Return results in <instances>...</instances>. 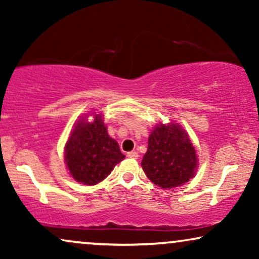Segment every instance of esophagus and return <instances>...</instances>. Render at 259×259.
I'll return each instance as SVG.
<instances>
[{"label": "esophagus", "instance_id": "1", "mask_svg": "<svg viewBox=\"0 0 259 259\" xmlns=\"http://www.w3.org/2000/svg\"><path fill=\"white\" fill-rule=\"evenodd\" d=\"M127 157L128 158H132V159H137L138 157H139V155H138V153L137 152H128V153H127Z\"/></svg>", "mask_w": 259, "mask_h": 259}]
</instances>
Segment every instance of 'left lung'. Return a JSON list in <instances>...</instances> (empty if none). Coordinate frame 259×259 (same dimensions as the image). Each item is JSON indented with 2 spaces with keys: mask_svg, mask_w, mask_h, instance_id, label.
<instances>
[{
  "mask_svg": "<svg viewBox=\"0 0 259 259\" xmlns=\"http://www.w3.org/2000/svg\"><path fill=\"white\" fill-rule=\"evenodd\" d=\"M141 166L147 178L159 187L182 186L196 172V150L179 125L160 123L150 134Z\"/></svg>",
  "mask_w": 259,
  "mask_h": 259,
  "instance_id": "left-lung-1",
  "label": "left lung"
}]
</instances>
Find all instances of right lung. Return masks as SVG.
<instances>
[{
  "label": "right lung",
  "mask_w": 259,
  "mask_h": 259,
  "mask_svg": "<svg viewBox=\"0 0 259 259\" xmlns=\"http://www.w3.org/2000/svg\"><path fill=\"white\" fill-rule=\"evenodd\" d=\"M123 158L118 143L107 134L101 115L95 116L93 122H77L65 147L69 173L84 185L102 182Z\"/></svg>",
  "instance_id": "add662e5"
}]
</instances>
